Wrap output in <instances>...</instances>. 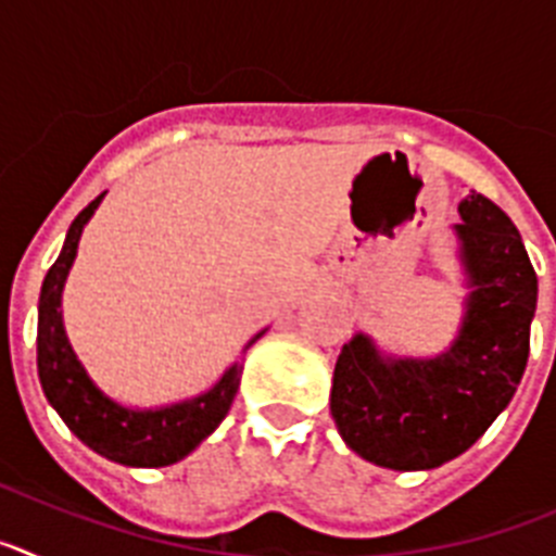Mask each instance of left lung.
Listing matches in <instances>:
<instances>
[{"mask_svg": "<svg viewBox=\"0 0 556 556\" xmlns=\"http://www.w3.org/2000/svg\"><path fill=\"white\" fill-rule=\"evenodd\" d=\"M456 225L473 292L437 358H381L362 333L333 367L331 415L348 448L392 470H429L490 429L527 370L538 275L513 219L479 191Z\"/></svg>", "mask_w": 556, "mask_h": 556, "instance_id": "1", "label": "left lung"}]
</instances>
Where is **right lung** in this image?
<instances>
[{"label": "right lung", "instance_id": "right-lung-1", "mask_svg": "<svg viewBox=\"0 0 556 556\" xmlns=\"http://www.w3.org/2000/svg\"><path fill=\"white\" fill-rule=\"evenodd\" d=\"M102 198H105V191L77 214L58 262L49 267L47 278H43L36 339L38 378H41L47 401L55 406L63 424L80 443H86L88 448L97 451L105 459L127 465V468H164V465H172V462L191 454L211 431L223 424V417L228 415L230 404H233L236 390H239L242 362L228 367V372L205 395L155 412L125 409L97 390L94 381L86 376L83 365L77 362L66 331H63L61 292L68 267L75 262L83 225L91 219ZM258 337L250 339V345Z\"/></svg>", "mask_w": 556, "mask_h": 556}]
</instances>
